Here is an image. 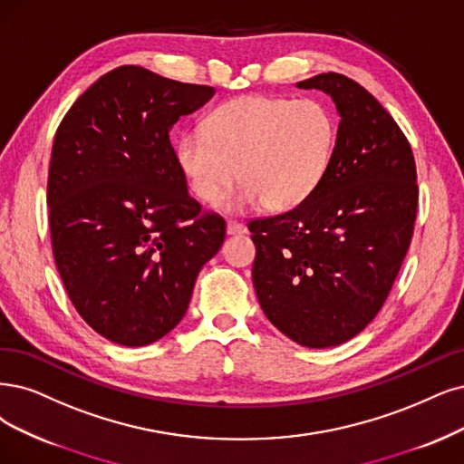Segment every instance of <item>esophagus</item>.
Returning <instances> with one entry per match:
<instances>
[{"mask_svg":"<svg viewBox=\"0 0 464 464\" xmlns=\"http://www.w3.org/2000/svg\"><path fill=\"white\" fill-rule=\"evenodd\" d=\"M243 233H246V227L243 223L233 221V219L227 221V235H243Z\"/></svg>","mask_w":464,"mask_h":464,"instance_id":"1","label":"esophagus"}]
</instances>
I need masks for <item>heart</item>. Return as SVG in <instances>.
Instances as JSON below:
<instances>
[{
	"label": "heart",
	"instance_id": "heart-1",
	"mask_svg": "<svg viewBox=\"0 0 464 464\" xmlns=\"http://www.w3.org/2000/svg\"><path fill=\"white\" fill-rule=\"evenodd\" d=\"M336 120L317 99L248 95L223 102L204 131H185L176 159L193 195L216 202L233 181L243 185L221 200L226 210L256 204L285 212L310 198L331 168Z\"/></svg>",
	"mask_w": 464,
	"mask_h": 464
}]
</instances>
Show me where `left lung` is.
Returning a JSON list of instances; mask_svg holds the SVG:
<instances>
[{"label":"left lung","mask_w":464,"mask_h":464,"mask_svg":"<svg viewBox=\"0 0 464 464\" xmlns=\"http://www.w3.org/2000/svg\"><path fill=\"white\" fill-rule=\"evenodd\" d=\"M340 114L331 168L290 212L252 219V281L267 319L305 348H331L381 312L413 237V150L386 109L344 74L298 82Z\"/></svg>","instance_id":"left-lung-1"}]
</instances>
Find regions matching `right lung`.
<instances>
[{"mask_svg": "<svg viewBox=\"0 0 464 464\" xmlns=\"http://www.w3.org/2000/svg\"><path fill=\"white\" fill-rule=\"evenodd\" d=\"M216 90L124 64L101 76L57 128L49 231L76 312L120 346H147L183 319L226 221L202 214L169 143Z\"/></svg>", "mask_w": 464, "mask_h": 464, "instance_id": "right-lung-1", "label": "right lung"}]
</instances>
